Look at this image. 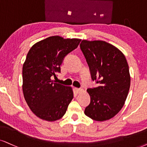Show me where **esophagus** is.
I'll use <instances>...</instances> for the list:
<instances>
[{
	"label": "esophagus",
	"instance_id": "esophagus-1",
	"mask_svg": "<svg viewBox=\"0 0 147 147\" xmlns=\"http://www.w3.org/2000/svg\"><path fill=\"white\" fill-rule=\"evenodd\" d=\"M75 92H76V93H77V94H79V93H80L81 92V91H82L81 89H79V88H75Z\"/></svg>",
	"mask_w": 147,
	"mask_h": 147
}]
</instances>
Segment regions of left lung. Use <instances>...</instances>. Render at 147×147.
I'll list each match as a JSON object with an SVG mask.
<instances>
[{"label":"left lung","mask_w":147,"mask_h":147,"mask_svg":"<svg viewBox=\"0 0 147 147\" xmlns=\"http://www.w3.org/2000/svg\"><path fill=\"white\" fill-rule=\"evenodd\" d=\"M80 48L92 80L98 83L96 87L87 90L91 100L85 114L98 121L110 119L123 107L130 87L125 55L115 46L102 40H83Z\"/></svg>","instance_id":"1"}]
</instances>
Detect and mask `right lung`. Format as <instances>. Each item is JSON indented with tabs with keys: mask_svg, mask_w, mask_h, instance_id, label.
Returning a JSON list of instances; mask_svg holds the SVG:
<instances>
[{
	"mask_svg": "<svg viewBox=\"0 0 147 147\" xmlns=\"http://www.w3.org/2000/svg\"><path fill=\"white\" fill-rule=\"evenodd\" d=\"M81 39L50 36L34 44L23 65V92L31 111L42 119L53 121L64 116L73 98L71 87L51 77L60 72L64 57L78 47Z\"/></svg>",
	"mask_w": 147,
	"mask_h": 147,
	"instance_id": "1",
	"label": "right lung"
}]
</instances>
